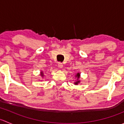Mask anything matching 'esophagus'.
Segmentation results:
<instances>
[{"label":"esophagus","instance_id":"1","mask_svg":"<svg viewBox=\"0 0 124 124\" xmlns=\"http://www.w3.org/2000/svg\"><path fill=\"white\" fill-rule=\"evenodd\" d=\"M58 67H59V68H63V64H62L61 62H59V63H58Z\"/></svg>","mask_w":124,"mask_h":124}]
</instances>
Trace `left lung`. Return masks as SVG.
Instances as JSON below:
<instances>
[{
	"mask_svg": "<svg viewBox=\"0 0 124 124\" xmlns=\"http://www.w3.org/2000/svg\"><path fill=\"white\" fill-rule=\"evenodd\" d=\"M76 77H77V81H76V82L74 83V84L75 85H78V83H79L80 82V80H78V79H79L80 77V74L79 72H78V73H77V74L76 75Z\"/></svg>",
	"mask_w": 124,
	"mask_h": 124,
	"instance_id": "8db88e82",
	"label": "left lung"
}]
</instances>
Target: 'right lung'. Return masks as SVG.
<instances>
[{
    "label": "right lung",
    "mask_w": 124,
    "mask_h": 124,
    "mask_svg": "<svg viewBox=\"0 0 124 124\" xmlns=\"http://www.w3.org/2000/svg\"><path fill=\"white\" fill-rule=\"evenodd\" d=\"M41 76H42V77H43L44 76V73L42 72H41Z\"/></svg>",
    "instance_id": "add662e5"
}]
</instances>
